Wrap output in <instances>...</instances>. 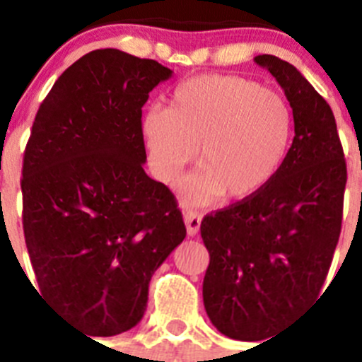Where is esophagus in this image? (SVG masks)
Masks as SVG:
<instances>
[{"label":"esophagus","mask_w":362,"mask_h":362,"mask_svg":"<svg viewBox=\"0 0 362 362\" xmlns=\"http://www.w3.org/2000/svg\"><path fill=\"white\" fill-rule=\"evenodd\" d=\"M184 221H185V227H187L189 236H197L198 230H200L202 214L197 213V211H187V213L184 214Z\"/></svg>","instance_id":"1"}]
</instances>
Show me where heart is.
Segmentation results:
<instances>
[{
  "instance_id": "1",
  "label": "heart",
  "mask_w": 362,
  "mask_h": 362,
  "mask_svg": "<svg viewBox=\"0 0 362 362\" xmlns=\"http://www.w3.org/2000/svg\"><path fill=\"white\" fill-rule=\"evenodd\" d=\"M292 135L294 113L285 97L221 74L185 81L171 108L153 104L141 117L148 162L162 182H173L198 155L202 169L180 184L182 198L198 205L221 194L227 200L258 194L278 175Z\"/></svg>"
}]
</instances>
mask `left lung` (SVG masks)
Instances as JSON below:
<instances>
[{
  "label": "left lung",
  "instance_id": "left-lung-1",
  "mask_svg": "<svg viewBox=\"0 0 362 362\" xmlns=\"http://www.w3.org/2000/svg\"><path fill=\"white\" fill-rule=\"evenodd\" d=\"M276 77L294 113V141L269 185L202 220L209 250L204 305L238 341H262L314 301L341 234L346 162L334 113L301 71L254 57Z\"/></svg>",
  "mask_w": 362,
  "mask_h": 362
}]
</instances>
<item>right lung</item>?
I'll return each instance as SVG.
<instances>
[{"mask_svg": "<svg viewBox=\"0 0 362 362\" xmlns=\"http://www.w3.org/2000/svg\"><path fill=\"white\" fill-rule=\"evenodd\" d=\"M171 76L153 59L93 50L61 74L32 126L21 191L37 288L90 335L141 321L151 276L185 238L177 198L146 175L141 136L142 106Z\"/></svg>", "mask_w": 362, "mask_h": 362, "instance_id": "right-lung-1", "label": "right lung"}]
</instances>
